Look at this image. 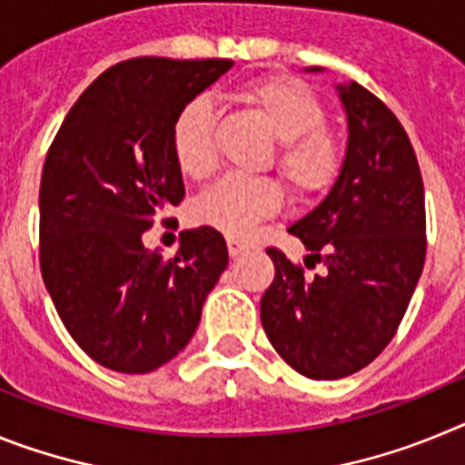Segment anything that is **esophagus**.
Here are the masks:
<instances>
[{
  "mask_svg": "<svg viewBox=\"0 0 465 465\" xmlns=\"http://www.w3.org/2000/svg\"><path fill=\"white\" fill-rule=\"evenodd\" d=\"M225 242H228V253L232 258H237L240 253H244L246 249H249V244H246L244 240H240V237H228Z\"/></svg>",
  "mask_w": 465,
  "mask_h": 465,
  "instance_id": "34e87169",
  "label": "esophagus"
}]
</instances>
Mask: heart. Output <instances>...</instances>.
I'll list each match as a JSON object with an SVG mask.
<instances>
[{
  "instance_id": "obj_1",
  "label": "heart",
  "mask_w": 465,
  "mask_h": 465,
  "mask_svg": "<svg viewBox=\"0 0 465 465\" xmlns=\"http://www.w3.org/2000/svg\"><path fill=\"white\" fill-rule=\"evenodd\" d=\"M237 97L256 111L279 142L277 170L291 193L300 200L323 195L342 165V146L326 127L323 102L289 76L246 81ZM213 125L216 118L207 97H193L172 118V155L191 179H204L216 165ZM282 186L272 179L223 176L193 200L191 219L225 235H244L256 221L282 207Z\"/></svg>"
}]
</instances>
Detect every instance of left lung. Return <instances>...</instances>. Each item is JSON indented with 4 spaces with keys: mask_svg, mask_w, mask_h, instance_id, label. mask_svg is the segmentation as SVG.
<instances>
[{
    "mask_svg": "<svg viewBox=\"0 0 465 465\" xmlns=\"http://www.w3.org/2000/svg\"><path fill=\"white\" fill-rule=\"evenodd\" d=\"M307 72H323L307 67ZM347 153L328 195L289 228L310 253V278L268 249L274 282L261 300L265 335L310 380H340L375 361L396 335L426 258L424 183L401 121L356 81L335 85Z\"/></svg>",
    "mask_w": 465,
    "mask_h": 465,
    "instance_id": "left-lung-1",
    "label": "left lung"
}]
</instances>
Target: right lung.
I'll use <instances>...</instances> for the list:
<instances>
[{
  "label": "right lung",
  "instance_id": "add662e5",
  "mask_svg": "<svg viewBox=\"0 0 465 465\" xmlns=\"http://www.w3.org/2000/svg\"><path fill=\"white\" fill-rule=\"evenodd\" d=\"M232 60L134 57L100 74L48 149L39 191V261L57 314L100 365L143 375L174 359L228 268L219 230H183L165 261L142 235L186 195L170 149L176 111Z\"/></svg>",
  "mask_w": 465,
  "mask_h": 465
}]
</instances>
